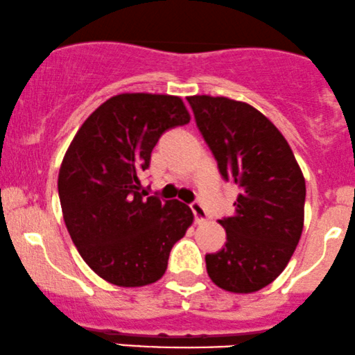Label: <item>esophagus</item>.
<instances>
[{
    "mask_svg": "<svg viewBox=\"0 0 355 355\" xmlns=\"http://www.w3.org/2000/svg\"><path fill=\"white\" fill-rule=\"evenodd\" d=\"M191 211H193L194 219L198 220V223H202V220H206L207 212H206V209H204V206H202L201 201L191 202Z\"/></svg>",
    "mask_w": 355,
    "mask_h": 355,
    "instance_id": "esophagus-1",
    "label": "esophagus"
}]
</instances>
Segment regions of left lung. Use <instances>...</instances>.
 <instances>
[{
    "label": "left lung",
    "mask_w": 355,
    "mask_h": 355,
    "mask_svg": "<svg viewBox=\"0 0 355 355\" xmlns=\"http://www.w3.org/2000/svg\"><path fill=\"white\" fill-rule=\"evenodd\" d=\"M196 126L239 196L219 220L226 244L206 256L211 281L229 293L269 286L295 251L304 227L306 181L293 149L262 112L229 98L189 96Z\"/></svg>",
    "instance_id": "obj_1"
}]
</instances>
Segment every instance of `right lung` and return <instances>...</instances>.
Instances as JSON below:
<instances>
[{"label": "right lung", "instance_id": "right-lung-1", "mask_svg": "<svg viewBox=\"0 0 355 355\" xmlns=\"http://www.w3.org/2000/svg\"><path fill=\"white\" fill-rule=\"evenodd\" d=\"M191 116L178 96H112L87 118L62 159L58 193L62 218L91 269L119 287L159 281L173 245L193 224L178 199L139 193V174L171 128Z\"/></svg>", "mask_w": 355, "mask_h": 355}]
</instances>
